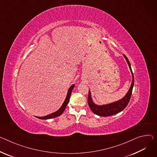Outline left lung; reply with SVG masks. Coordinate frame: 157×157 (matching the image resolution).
<instances>
[{"label": "left lung", "mask_w": 157, "mask_h": 157, "mask_svg": "<svg viewBox=\"0 0 157 157\" xmlns=\"http://www.w3.org/2000/svg\"><path fill=\"white\" fill-rule=\"evenodd\" d=\"M123 56L124 59H126L128 66H129L130 71L132 73V75L133 79H132V82L131 84L130 88L129 90H128L125 96L121 99H119L118 101H114L109 104L102 105H96L94 103L91 96V91L89 90V94H88V102L89 106L91 109V111L98 116L108 117V116H112V115H115V114H117L121 112V111H123L126 107L128 103L130 101V99L132 94V90L134 86V76L132 72L131 64L130 63L129 60H128L127 57L124 54H123Z\"/></svg>", "instance_id": "left-lung-1"}]
</instances>
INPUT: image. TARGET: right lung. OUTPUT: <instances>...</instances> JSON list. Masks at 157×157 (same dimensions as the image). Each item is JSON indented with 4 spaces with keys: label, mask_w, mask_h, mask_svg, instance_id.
Instances as JSON below:
<instances>
[{
    "label": "right lung",
    "mask_w": 157,
    "mask_h": 157,
    "mask_svg": "<svg viewBox=\"0 0 157 157\" xmlns=\"http://www.w3.org/2000/svg\"><path fill=\"white\" fill-rule=\"evenodd\" d=\"M74 88H75V84H72L70 86V88L68 89L67 93V95H66L65 100L63 102V103L62 106H61V108L58 110H57L56 111H55L54 113H52L49 114V115H46L45 117H36V118H37L39 119H40V120H48V119H52V118H56V117H59L60 115H61L62 114H63V113L64 112V111L65 110L66 107L67 106V104H68V103L69 101L70 96L71 95V93H72V91H73Z\"/></svg>",
    "instance_id": "add662e5"
}]
</instances>
